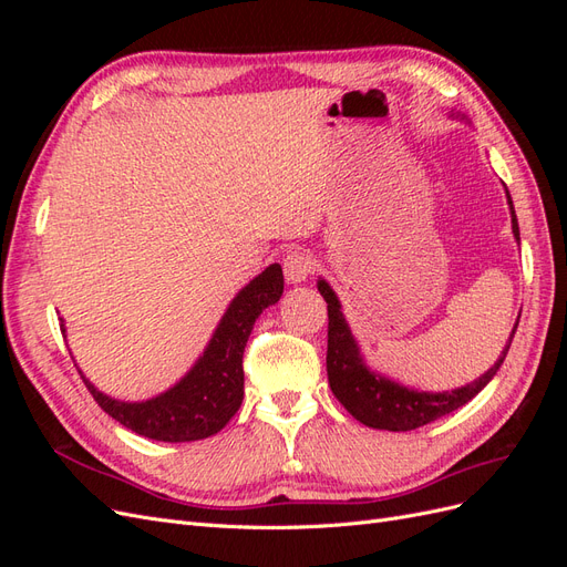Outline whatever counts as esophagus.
I'll use <instances>...</instances> for the list:
<instances>
[{
	"mask_svg": "<svg viewBox=\"0 0 567 567\" xmlns=\"http://www.w3.org/2000/svg\"><path fill=\"white\" fill-rule=\"evenodd\" d=\"M312 269H315V257H312L310 250L296 248L284 257V274H286L288 284L307 281V277H310Z\"/></svg>",
	"mask_w": 567,
	"mask_h": 567,
	"instance_id": "obj_1",
	"label": "esophagus"
}]
</instances>
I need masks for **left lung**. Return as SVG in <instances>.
Returning a JSON list of instances; mask_svg holds the SVG:
<instances>
[{
    "label": "left lung",
    "instance_id": "8db88e82",
    "mask_svg": "<svg viewBox=\"0 0 567 567\" xmlns=\"http://www.w3.org/2000/svg\"><path fill=\"white\" fill-rule=\"evenodd\" d=\"M454 117L463 120V115L458 113ZM506 200L511 210V229H513V236H516V241L520 244L518 217H516V210H513L508 188H506ZM317 288L323 296L326 305H329V352H326L329 385L338 398V402L346 406L359 423L375 427V431H394V433L414 431V427L433 423L435 419L447 416L458 406L471 402L504 364L513 333L518 329V321H516L499 359H496V362L473 383H466L454 390H442V392L416 390V388H406L398 381H392L388 375L367 367L364 354L359 350L357 340L352 336L350 323L346 315H342V305L336 296V290L329 286V281L323 279L317 281Z\"/></svg>",
    "mask_w": 567,
    "mask_h": 567
}]
</instances>
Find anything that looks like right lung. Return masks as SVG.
<instances>
[{
    "mask_svg": "<svg viewBox=\"0 0 567 567\" xmlns=\"http://www.w3.org/2000/svg\"><path fill=\"white\" fill-rule=\"evenodd\" d=\"M284 293L281 265H269L238 290L196 364L156 398L123 402L84 379L96 404L136 435L158 442H194L219 433L244 402V350L255 319ZM61 331L65 323L61 319Z\"/></svg>",
    "mask_w": 567,
    "mask_h": 567,
    "instance_id": "add662e5",
    "label": "right lung"
}]
</instances>
